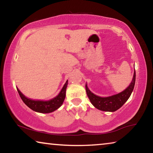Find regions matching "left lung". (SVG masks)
Returning <instances> with one entry per match:
<instances>
[{"instance_id": "1", "label": "left lung", "mask_w": 153, "mask_h": 153, "mask_svg": "<svg viewBox=\"0 0 153 153\" xmlns=\"http://www.w3.org/2000/svg\"><path fill=\"white\" fill-rule=\"evenodd\" d=\"M136 82V71H134V76L132 81L129 85V86L123 92L119 94L111 96L108 97H100L97 96L90 91L88 88L86 84V94L88 97L90 101L91 102L94 107L98 109L103 111H109V112H113L117 111L123 105L132 92L134 85Z\"/></svg>"}]
</instances>
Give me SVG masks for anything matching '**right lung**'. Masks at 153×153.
<instances>
[{"instance_id": "add662e5", "label": "right lung", "mask_w": 153, "mask_h": 153, "mask_svg": "<svg viewBox=\"0 0 153 153\" xmlns=\"http://www.w3.org/2000/svg\"><path fill=\"white\" fill-rule=\"evenodd\" d=\"M67 84H68V81L67 80V82L64 84L63 88L61 90V92H59V94L56 97L53 98V99L46 100V101L32 100L30 98L25 97L17 88V90L22 100L31 109L36 111V112L41 113H48L55 111L63 104L65 98Z\"/></svg>"}]
</instances>
